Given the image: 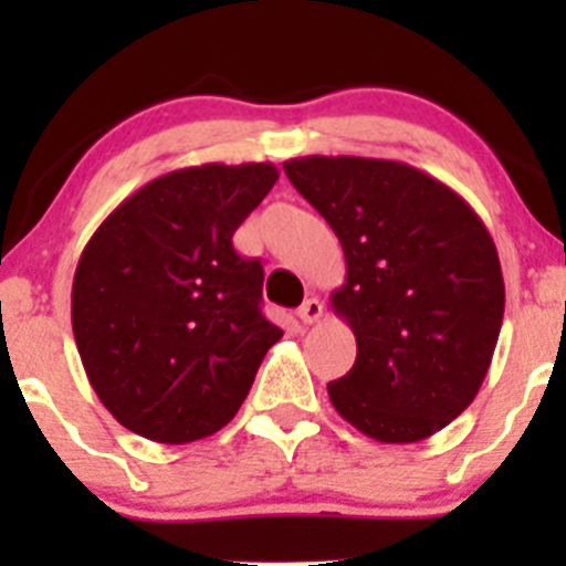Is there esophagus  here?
Masks as SVG:
<instances>
[{"mask_svg":"<svg viewBox=\"0 0 566 566\" xmlns=\"http://www.w3.org/2000/svg\"><path fill=\"white\" fill-rule=\"evenodd\" d=\"M295 315H298V319H301V323H304V325L317 323V319L323 317V301L306 298L304 304L298 306V312H295Z\"/></svg>","mask_w":566,"mask_h":566,"instance_id":"obj_1","label":"esophagus"}]
</instances>
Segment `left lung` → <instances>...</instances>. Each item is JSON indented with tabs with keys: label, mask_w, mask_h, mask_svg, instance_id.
<instances>
[{
	"label": "left lung",
	"mask_w": 566,
	"mask_h": 566,
	"mask_svg": "<svg viewBox=\"0 0 566 566\" xmlns=\"http://www.w3.org/2000/svg\"><path fill=\"white\" fill-rule=\"evenodd\" d=\"M284 172L345 251L331 306L358 350L328 384L336 413L380 443L424 441L473 402L493 361L504 276L488 227L408 164L306 156Z\"/></svg>",
	"instance_id": "8db88e82"
}]
</instances>
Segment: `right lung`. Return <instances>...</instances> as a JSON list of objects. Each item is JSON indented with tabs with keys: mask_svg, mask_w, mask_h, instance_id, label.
<instances>
[{
	"mask_svg": "<svg viewBox=\"0 0 566 566\" xmlns=\"http://www.w3.org/2000/svg\"><path fill=\"white\" fill-rule=\"evenodd\" d=\"M276 180L273 164L175 169L117 205L78 256V356L136 436L188 443L219 432L282 339L260 310V260L232 247Z\"/></svg>",
	"mask_w": 566,
	"mask_h": 566,
	"instance_id": "right-lung-1",
	"label": "right lung"
}]
</instances>
